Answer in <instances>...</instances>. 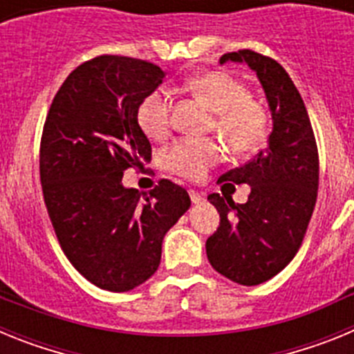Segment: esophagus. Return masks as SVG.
<instances>
[{
	"label": "esophagus",
	"mask_w": 354,
	"mask_h": 354,
	"mask_svg": "<svg viewBox=\"0 0 354 354\" xmlns=\"http://www.w3.org/2000/svg\"><path fill=\"white\" fill-rule=\"evenodd\" d=\"M189 196H192V202L193 204H204V200H205V196L202 195V193H198V192H195V189H189Z\"/></svg>",
	"instance_id": "esophagus-1"
}]
</instances>
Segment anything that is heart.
Instances as JSON below:
<instances>
[{
    "label": "heart",
    "mask_w": 354,
    "mask_h": 354,
    "mask_svg": "<svg viewBox=\"0 0 354 354\" xmlns=\"http://www.w3.org/2000/svg\"><path fill=\"white\" fill-rule=\"evenodd\" d=\"M187 90L214 111V127L228 149L237 154L257 150L268 138L270 118L261 102L248 95L245 84L220 71H207L187 80ZM171 97L158 88L140 102L138 124L152 140L170 129ZM221 159V147L214 140L184 138L162 152V167L186 179H200Z\"/></svg>",
    "instance_id": "obj_1"
}]
</instances>
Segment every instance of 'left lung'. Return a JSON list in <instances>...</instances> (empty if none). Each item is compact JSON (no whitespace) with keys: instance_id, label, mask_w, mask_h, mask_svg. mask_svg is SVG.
<instances>
[{"instance_id":"8db88e82","label":"left lung","mask_w":354,"mask_h":354,"mask_svg":"<svg viewBox=\"0 0 354 354\" xmlns=\"http://www.w3.org/2000/svg\"><path fill=\"white\" fill-rule=\"evenodd\" d=\"M246 64L257 74L273 129L268 147L218 183L248 184L246 204L212 193L220 227L205 243L211 266L241 286H259L289 264L301 245L315 207L319 158L310 118L282 65L250 49L227 53L220 64Z\"/></svg>"}]
</instances>
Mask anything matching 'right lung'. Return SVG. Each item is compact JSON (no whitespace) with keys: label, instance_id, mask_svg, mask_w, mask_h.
<instances>
[{"label":"right lung","instance_id":"add662e5","mask_svg":"<svg viewBox=\"0 0 354 354\" xmlns=\"http://www.w3.org/2000/svg\"><path fill=\"white\" fill-rule=\"evenodd\" d=\"M150 62L104 55L68 74L40 142L44 202L64 253L93 286L126 292L158 271L165 234L189 209L184 187L122 184L150 159L140 102L165 80Z\"/></svg>","mask_w":354,"mask_h":354}]
</instances>
